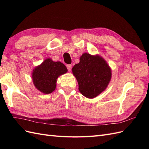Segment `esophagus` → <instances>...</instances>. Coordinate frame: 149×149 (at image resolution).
I'll list each match as a JSON object with an SVG mask.
<instances>
[{
	"label": "esophagus",
	"mask_w": 149,
	"mask_h": 149,
	"mask_svg": "<svg viewBox=\"0 0 149 149\" xmlns=\"http://www.w3.org/2000/svg\"><path fill=\"white\" fill-rule=\"evenodd\" d=\"M66 67H67V68H68V70L69 71H70L71 70V68H72V65H67Z\"/></svg>",
	"instance_id": "obj_1"
}]
</instances>
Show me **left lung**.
Returning a JSON list of instances; mask_svg holds the SVG:
<instances>
[{"label": "left lung", "mask_w": 149, "mask_h": 149, "mask_svg": "<svg viewBox=\"0 0 149 149\" xmlns=\"http://www.w3.org/2000/svg\"><path fill=\"white\" fill-rule=\"evenodd\" d=\"M77 79L79 91L88 98H94L104 91L111 78V70L100 56L84 53L79 63L72 68Z\"/></svg>", "instance_id": "8db88e82"}]
</instances>
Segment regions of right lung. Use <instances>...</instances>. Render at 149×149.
Here are the masks:
<instances>
[{
  "instance_id": "obj_1",
  "label": "right lung",
  "mask_w": 149,
  "mask_h": 149,
  "mask_svg": "<svg viewBox=\"0 0 149 149\" xmlns=\"http://www.w3.org/2000/svg\"><path fill=\"white\" fill-rule=\"evenodd\" d=\"M67 71L66 67L60 61H53L48 58L33 70V84L39 91L49 94L55 89L58 76L66 73Z\"/></svg>"
}]
</instances>
